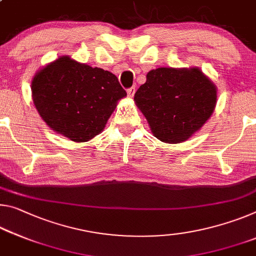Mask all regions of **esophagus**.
Returning <instances> with one entry per match:
<instances>
[{"mask_svg": "<svg viewBox=\"0 0 256 256\" xmlns=\"http://www.w3.org/2000/svg\"><path fill=\"white\" fill-rule=\"evenodd\" d=\"M126 92H128V96H130V98H132L136 93V88H128Z\"/></svg>", "mask_w": 256, "mask_h": 256, "instance_id": "1", "label": "esophagus"}]
</instances>
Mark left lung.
<instances>
[{"instance_id":"8db88e82","label":"left lung","mask_w":256,"mask_h":256,"mask_svg":"<svg viewBox=\"0 0 256 256\" xmlns=\"http://www.w3.org/2000/svg\"><path fill=\"white\" fill-rule=\"evenodd\" d=\"M218 88L198 67L150 70L134 102L162 142H184L216 109Z\"/></svg>"}]
</instances>
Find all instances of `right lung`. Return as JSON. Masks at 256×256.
Returning <instances> with one entry per match:
<instances>
[{"label":"right lung","instance_id":"obj_1","mask_svg":"<svg viewBox=\"0 0 256 256\" xmlns=\"http://www.w3.org/2000/svg\"><path fill=\"white\" fill-rule=\"evenodd\" d=\"M126 92L112 72L80 64L68 56L38 70L32 98L51 130L75 142L100 134Z\"/></svg>","mask_w":256,"mask_h":256}]
</instances>
